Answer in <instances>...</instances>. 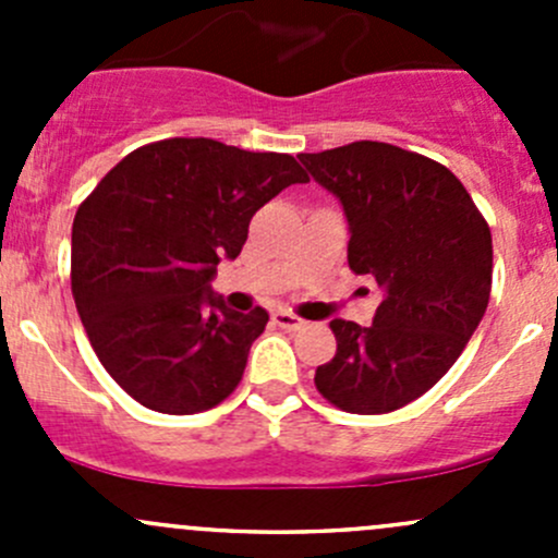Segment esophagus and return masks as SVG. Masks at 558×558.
Wrapping results in <instances>:
<instances>
[{
  "label": "esophagus",
  "instance_id": "obj_1",
  "mask_svg": "<svg viewBox=\"0 0 558 558\" xmlns=\"http://www.w3.org/2000/svg\"><path fill=\"white\" fill-rule=\"evenodd\" d=\"M272 324H275V326H280V329L296 331V329H302V326H305V320H302L300 315H294V313L278 311V313L272 315Z\"/></svg>",
  "mask_w": 558,
  "mask_h": 558
}]
</instances>
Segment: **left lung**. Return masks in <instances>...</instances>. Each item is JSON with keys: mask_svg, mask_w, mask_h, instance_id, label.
<instances>
[{"mask_svg": "<svg viewBox=\"0 0 558 558\" xmlns=\"http://www.w3.org/2000/svg\"><path fill=\"white\" fill-rule=\"evenodd\" d=\"M348 218V264L384 289L373 326L335 318L337 353L315 388L378 415L429 391L470 342L492 294V229L461 180L413 150L359 143L300 154Z\"/></svg>", "mask_w": 558, "mask_h": 558, "instance_id": "obj_1", "label": "left lung"}]
</instances>
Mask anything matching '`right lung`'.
<instances>
[{
  "label": "right lung",
  "instance_id": "add662e5",
  "mask_svg": "<svg viewBox=\"0 0 558 558\" xmlns=\"http://www.w3.org/2000/svg\"><path fill=\"white\" fill-rule=\"evenodd\" d=\"M307 174L289 154L170 137L118 161L72 223V296L94 353L156 413L216 408L243 380L269 315L210 291L258 207Z\"/></svg>",
  "mask_w": 558,
  "mask_h": 558
}]
</instances>
